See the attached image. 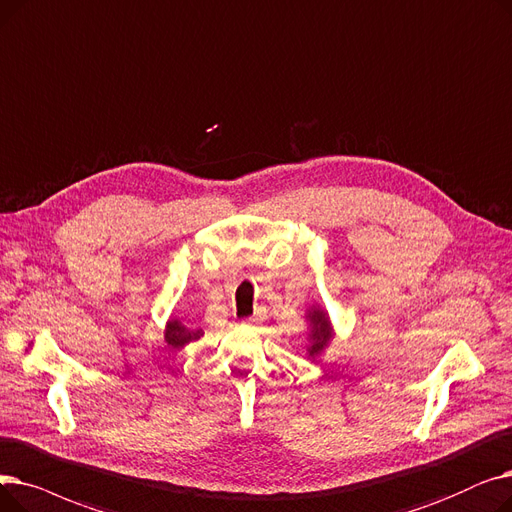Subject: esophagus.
I'll use <instances>...</instances> for the list:
<instances>
[{
	"label": "esophagus",
	"mask_w": 512,
	"mask_h": 512,
	"mask_svg": "<svg viewBox=\"0 0 512 512\" xmlns=\"http://www.w3.org/2000/svg\"><path fill=\"white\" fill-rule=\"evenodd\" d=\"M243 323H246V325H258V319H246Z\"/></svg>",
	"instance_id": "34e87169"
}]
</instances>
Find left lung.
<instances>
[{
	"instance_id": "1",
	"label": "left lung",
	"mask_w": 512,
	"mask_h": 512,
	"mask_svg": "<svg viewBox=\"0 0 512 512\" xmlns=\"http://www.w3.org/2000/svg\"><path fill=\"white\" fill-rule=\"evenodd\" d=\"M306 319L310 321V344H308V356L314 360L316 356H321V352L327 348L333 337V327L325 310L319 306H312L308 310Z\"/></svg>"
}]
</instances>
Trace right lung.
Here are the masks:
<instances>
[{
    "label": "right lung",
    "mask_w": 512,
    "mask_h": 512,
    "mask_svg": "<svg viewBox=\"0 0 512 512\" xmlns=\"http://www.w3.org/2000/svg\"><path fill=\"white\" fill-rule=\"evenodd\" d=\"M200 335H202V329H189L177 319L168 321L166 329H164L166 344L173 346V348H183L189 342H196V339H200Z\"/></svg>",
    "instance_id": "right-lung-1"
}]
</instances>
